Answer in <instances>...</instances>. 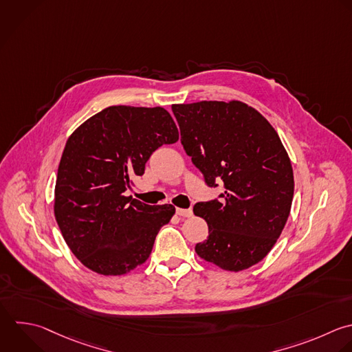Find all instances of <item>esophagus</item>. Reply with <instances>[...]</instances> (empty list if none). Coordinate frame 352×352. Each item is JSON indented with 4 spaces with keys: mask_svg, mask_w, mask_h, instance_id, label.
Instances as JSON below:
<instances>
[{
    "mask_svg": "<svg viewBox=\"0 0 352 352\" xmlns=\"http://www.w3.org/2000/svg\"><path fill=\"white\" fill-rule=\"evenodd\" d=\"M176 213H177L179 216H182V217H190V216H192V210H191V209H182V208H177V209H176Z\"/></svg>",
    "mask_w": 352,
    "mask_h": 352,
    "instance_id": "esophagus-1",
    "label": "esophagus"
}]
</instances>
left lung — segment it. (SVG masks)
<instances>
[{
    "label": "left lung",
    "instance_id": "obj_1",
    "mask_svg": "<svg viewBox=\"0 0 352 352\" xmlns=\"http://www.w3.org/2000/svg\"><path fill=\"white\" fill-rule=\"evenodd\" d=\"M182 144L219 198L198 202L209 236L195 245L204 260L242 271L263 260L290 213L294 180L287 153L271 124L242 102L173 104Z\"/></svg>",
    "mask_w": 352,
    "mask_h": 352
}]
</instances>
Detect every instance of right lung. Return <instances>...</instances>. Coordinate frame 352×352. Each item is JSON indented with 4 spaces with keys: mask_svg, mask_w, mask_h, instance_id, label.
Wrapping results in <instances>:
<instances>
[{
    "mask_svg": "<svg viewBox=\"0 0 352 352\" xmlns=\"http://www.w3.org/2000/svg\"><path fill=\"white\" fill-rule=\"evenodd\" d=\"M179 140L162 107L111 106L69 138L58 169L55 217L74 256L103 275L143 264L175 206L143 204L124 192L162 144Z\"/></svg>",
    "mask_w": 352,
    "mask_h": 352,
    "instance_id": "1",
    "label": "right lung"
}]
</instances>
